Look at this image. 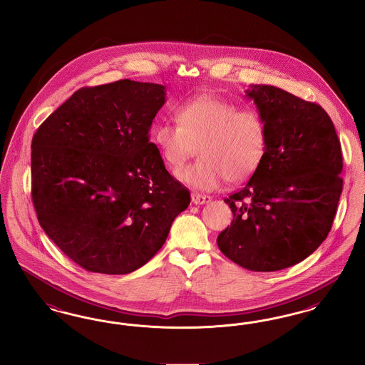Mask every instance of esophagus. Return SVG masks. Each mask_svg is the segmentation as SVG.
<instances>
[{
	"instance_id": "34e87169",
	"label": "esophagus",
	"mask_w": 365,
	"mask_h": 365,
	"mask_svg": "<svg viewBox=\"0 0 365 365\" xmlns=\"http://www.w3.org/2000/svg\"><path fill=\"white\" fill-rule=\"evenodd\" d=\"M190 199H192V203H195V205H205L211 200L210 196L202 195V193H192Z\"/></svg>"
}]
</instances>
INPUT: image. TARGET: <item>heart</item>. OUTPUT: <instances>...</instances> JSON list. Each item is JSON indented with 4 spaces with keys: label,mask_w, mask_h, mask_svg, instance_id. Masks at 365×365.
Wrapping results in <instances>:
<instances>
[{
    "label": "heart",
    "mask_w": 365,
    "mask_h": 365,
    "mask_svg": "<svg viewBox=\"0 0 365 365\" xmlns=\"http://www.w3.org/2000/svg\"><path fill=\"white\" fill-rule=\"evenodd\" d=\"M175 123H159L153 139L163 162L175 169L195 148L199 159L175 170L193 190L218 188L225 180L237 184L250 178L267 151V127L254 109H238L214 94L192 96L175 108Z\"/></svg>",
    "instance_id": "obj_1"
}]
</instances>
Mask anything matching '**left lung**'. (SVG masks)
Segmentation results:
<instances>
[{"label":"left lung","mask_w":365,"mask_h":365,"mask_svg":"<svg viewBox=\"0 0 365 365\" xmlns=\"http://www.w3.org/2000/svg\"><path fill=\"white\" fill-rule=\"evenodd\" d=\"M267 151L244 188L225 199L233 221L217 238L251 271H278L314 254L331 230L342 192V153L322 106L274 86H251Z\"/></svg>","instance_id":"obj_1"}]
</instances>
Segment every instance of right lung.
Wrapping results in <instances>:
<instances>
[{
  "instance_id": "obj_1",
  "label": "right lung",
  "mask_w": 365,
  "mask_h": 365,
  "mask_svg": "<svg viewBox=\"0 0 365 365\" xmlns=\"http://www.w3.org/2000/svg\"><path fill=\"white\" fill-rule=\"evenodd\" d=\"M165 86L124 79L78 90L32 138L39 225L80 267L121 275L165 244L190 190L165 168L150 128Z\"/></svg>"
}]
</instances>
